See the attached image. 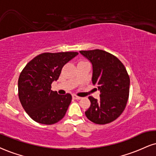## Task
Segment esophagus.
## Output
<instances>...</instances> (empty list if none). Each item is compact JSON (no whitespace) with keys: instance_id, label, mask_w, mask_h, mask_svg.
<instances>
[{"instance_id":"34e87169","label":"esophagus","mask_w":156,"mask_h":156,"mask_svg":"<svg viewBox=\"0 0 156 156\" xmlns=\"http://www.w3.org/2000/svg\"><path fill=\"white\" fill-rule=\"evenodd\" d=\"M73 99H77V100H79V99H81V97H78V96H76V95H73Z\"/></svg>"}]
</instances>
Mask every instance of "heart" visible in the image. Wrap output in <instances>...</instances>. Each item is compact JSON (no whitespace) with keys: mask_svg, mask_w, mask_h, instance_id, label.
<instances>
[{"mask_svg":"<svg viewBox=\"0 0 156 156\" xmlns=\"http://www.w3.org/2000/svg\"><path fill=\"white\" fill-rule=\"evenodd\" d=\"M85 62H88L85 61V60H80V61H79V62H78V63H85Z\"/></svg>","mask_w":156,"mask_h":156,"instance_id":"heart-1","label":"heart"}]
</instances>
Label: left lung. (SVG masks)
Wrapping results in <instances>:
<instances>
[{
	"label": "left lung",
	"mask_w": 156,
	"mask_h": 156,
	"mask_svg": "<svg viewBox=\"0 0 156 156\" xmlns=\"http://www.w3.org/2000/svg\"><path fill=\"white\" fill-rule=\"evenodd\" d=\"M92 64V83L100 91L97 101L89 97L87 119L97 124H106L117 119L128 102L130 78L126 69L115 56L103 50L80 51Z\"/></svg>",
	"instance_id": "left-lung-1"
}]
</instances>
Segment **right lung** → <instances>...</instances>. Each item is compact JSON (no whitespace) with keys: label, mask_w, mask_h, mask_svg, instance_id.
Wrapping results in <instances>:
<instances>
[{"label":"right lung","mask_w":156,"mask_h":156,"mask_svg":"<svg viewBox=\"0 0 156 156\" xmlns=\"http://www.w3.org/2000/svg\"><path fill=\"white\" fill-rule=\"evenodd\" d=\"M78 52L43 53L30 61L18 80L19 99L25 112L33 121L51 125L65 115L72 96L58 94L51 90L65 64Z\"/></svg>","instance_id":"obj_1"}]
</instances>
